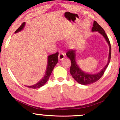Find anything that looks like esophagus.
Returning <instances> with one entry per match:
<instances>
[{
  "label": "esophagus",
  "instance_id": "34e87169",
  "mask_svg": "<svg viewBox=\"0 0 120 120\" xmlns=\"http://www.w3.org/2000/svg\"><path fill=\"white\" fill-rule=\"evenodd\" d=\"M65 55L64 53H60L59 54V56H58L59 60H62L64 58H65Z\"/></svg>",
  "mask_w": 120,
  "mask_h": 120
}]
</instances>
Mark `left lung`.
Here are the masks:
<instances>
[{
  "label": "left lung",
  "instance_id": "left-lung-1",
  "mask_svg": "<svg viewBox=\"0 0 120 120\" xmlns=\"http://www.w3.org/2000/svg\"><path fill=\"white\" fill-rule=\"evenodd\" d=\"M92 31H98L105 38L106 41L107 42L109 46L108 60L107 64L105 65V66L103 68H102L99 72H98L97 73L95 74L87 73L81 70L79 66L78 65L76 62V58H75L77 55L76 49L69 50L67 52L66 55L71 61V66L70 67V73L72 75V77L78 83L82 84V85H87V84L93 83V82H97L98 80H99L103 75L104 72H105L106 68H107L110 61L111 52V45L109 38L105 33V31L96 21H94L93 26L92 28Z\"/></svg>",
  "mask_w": 120,
  "mask_h": 120
}]
</instances>
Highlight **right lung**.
<instances>
[{
  "label": "right lung",
  "mask_w": 120,
  "mask_h": 120,
  "mask_svg": "<svg viewBox=\"0 0 120 120\" xmlns=\"http://www.w3.org/2000/svg\"><path fill=\"white\" fill-rule=\"evenodd\" d=\"M25 26H26V23H23L21 26L18 28L17 30H16L15 33H17L22 30L24 29ZM58 55L59 53L57 52L55 54L49 55L48 56V61H47V65L46 71H45V75L40 82H37L36 84L31 86H27V87L32 89H38L42 86L43 85L46 83L48 81L50 75H51L52 71H53L55 66L58 62Z\"/></svg>",
  "instance_id": "1"
}]
</instances>
